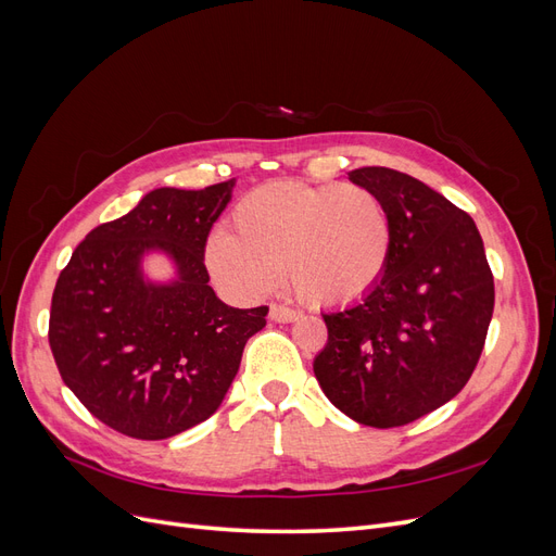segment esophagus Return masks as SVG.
I'll list each match as a JSON object with an SVG mask.
<instances>
[{
  "label": "esophagus",
  "mask_w": 556,
  "mask_h": 556,
  "mask_svg": "<svg viewBox=\"0 0 556 556\" xmlns=\"http://www.w3.org/2000/svg\"><path fill=\"white\" fill-rule=\"evenodd\" d=\"M268 317L274 319V323H292V319L299 317V313L290 306H282V304H271L268 308Z\"/></svg>",
  "instance_id": "1"
}]
</instances>
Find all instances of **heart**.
Returning <instances> with one entry per match:
<instances>
[{
  "mask_svg": "<svg viewBox=\"0 0 556 556\" xmlns=\"http://www.w3.org/2000/svg\"><path fill=\"white\" fill-rule=\"evenodd\" d=\"M231 228L206 243L213 278L239 299H260L282 266L292 292L313 306L350 304L380 282L392 220L364 185L274 180L239 199Z\"/></svg>",
  "mask_w": 556,
  "mask_h": 556,
  "instance_id": "obj_1",
  "label": "heart"
}]
</instances>
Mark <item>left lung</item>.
I'll use <instances>...</instances> for the list:
<instances>
[{
	"instance_id": "8db88e82",
	"label": "left lung",
	"mask_w": 556,
	"mask_h": 556,
	"mask_svg": "<svg viewBox=\"0 0 556 556\" xmlns=\"http://www.w3.org/2000/svg\"><path fill=\"white\" fill-rule=\"evenodd\" d=\"M392 220L384 274L355 306L325 313L329 339L313 362L336 408L359 425L415 422L462 392L494 313V276L473 217L408 174L350 172Z\"/></svg>"
}]
</instances>
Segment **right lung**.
Returning a JSON list of instances; mask_svg holds the SVG:
<instances>
[{"label": "right lung", "instance_id": "1", "mask_svg": "<svg viewBox=\"0 0 556 556\" xmlns=\"http://www.w3.org/2000/svg\"><path fill=\"white\" fill-rule=\"evenodd\" d=\"M231 190L233 180L148 192L94 227L58 278L48 323L58 371L99 422L129 439H172L208 419L266 325V306L231 308L208 285L206 239ZM148 249L177 262L178 281L142 280Z\"/></svg>", "mask_w": 556, "mask_h": 556}]
</instances>
